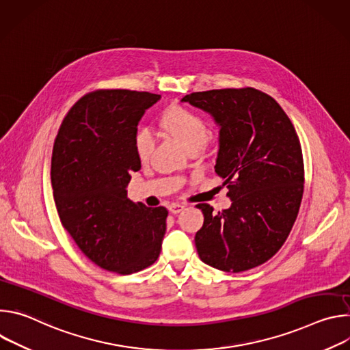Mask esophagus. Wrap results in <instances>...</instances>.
<instances>
[{"label": "esophagus", "mask_w": 350, "mask_h": 350, "mask_svg": "<svg viewBox=\"0 0 350 350\" xmlns=\"http://www.w3.org/2000/svg\"><path fill=\"white\" fill-rule=\"evenodd\" d=\"M184 205H180V204H172L170 206H169V212L172 213V215H178L181 211H184Z\"/></svg>", "instance_id": "esophagus-1"}]
</instances>
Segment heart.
<instances>
[{"label":"heart","mask_w":350,"mask_h":350,"mask_svg":"<svg viewBox=\"0 0 350 350\" xmlns=\"http://www.w3.org/2000/svg\"><path fill=\"white\" fill-rule=\"evenodd\" d=\"M163 126L173 134V137L185 148L195 145H205L209 138V129L204 119L196 113L183 108L172 107L163 115ZM155 145V137L151 129L141 127L134 137V148L137 157L146 161L151 155Z\"/></svg>","instance_id":"heart-1"}]
</instances>
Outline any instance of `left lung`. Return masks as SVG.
Here are the masks:
<instances>
[{
  "instance_id": "1",
  "label": "left lung",
  "mask_w": 350,
  "mask_h": 350,
  "mask_svg": "<svg viewBox=\"0 0 350 350\" xmlns=\"http://www.w3.org/2000/svg\"><path fill=\"white\" fill-rule=\"evenodd\" d=\"M181 103L219 126L215 172L231 199L219 213L196 205L205 216L195 234L198 255L223 271L260 266L285 242L302 202L305 170L295 127L275 99L251 87L192 92Z\"/></svg>"
}]
</instances>
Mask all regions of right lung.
<instances>
[{
	"mask_svg": "<svg viewBox=\"0 0 350 350\" xmlns=\"http://www.w3.org/2000/svg\"><path fill=\"white\" fill-rule=\"evenodd\" d=\"M161 95L101 90L84 95L65 116L54 142L51 183L59 219L80 251L104 270L131 274L155 263L167 211L127 198L141 161L137 126Z\"/></svg>",
	"mask_w": 350,
	"mask_h": 350,
	"instance_id": "1",
	"label": "right lung"
}]
</instances>
